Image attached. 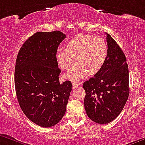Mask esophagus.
Here are the masks:
<instances>
[{
	"label": "esophagus",
	"instance_id": "1",
	"mask_svg": "<svg viewBox=\"0 0 145 145\" xmlns=\"http://www.w3.org/2000/svg\"><path fill=\"white\" fill-rule=\"evenodd\" d=\"M73 88L75 89L76 87H77L78 86H79V84H78V83H76V82H73Z\"/></svg>",
	"mask_w": 145,
	"mask_h": 145
}]
</instances>
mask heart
Listing matches in <instances>:
<instances>
[{
  "instance_id": "1",
  "label": "heart",
  "mask_w": 145,
  "mask_h": 145,
  "mask_svg": "<svg viewBox=\"0 0 145 145\" xmlns=\"http://www.w3.org/2000/svg\"><path fill=\"white\" fill-rule=\"evenodd\" d=\"M108 53V45L103 37L79 34L68 42L66 49L58 48L55 58L61 70L68 69L75 59V66L63 75V78L76 82L89 74L99 72L105 64Z\"/></svg>"
}]
</instances>
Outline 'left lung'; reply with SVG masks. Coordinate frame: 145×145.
Masks as SVG:
<instances>
[{"mask_svg": "<svg viewBox=\"0 0 145 145\" xmlns=\"http://www.w3.org/2000/svg\"><path fill=\"white\" fill-rule=\"evenodd\" d=\"M106 34L108 53L105 64L93 77L84 82V108L92 121L106 124L118 117L129 95V69L123 50Z\"/></svg>", "mask_w": 145, "mask_h": 145, "instance_id": "obj_1", "label": "left lung"}]
</instances>
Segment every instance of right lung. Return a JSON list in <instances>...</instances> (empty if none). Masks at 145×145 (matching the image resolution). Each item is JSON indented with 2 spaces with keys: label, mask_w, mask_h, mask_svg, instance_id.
Wrapping results in <instances>:
<instances>
[{
  "label": "right lung",
  "mask_w": 145,
  "mask_h": 145,
  "mask_svg": "<svg viewBox=\"0 0 145 145\" xmlns=\"http://www.w3.org/2000/svg\"><path fill=\"white\" fill-rule=\"evenodd\" d=\"M65 37L60 31L36 32L23 44L16 58L18 102L26 116L42 127L53 126L62 119L72 89L70 81L60 83L61 69L55 58Z\"/></svg>",
  "instance_id": "right-lung-1"
}]
</instances>
